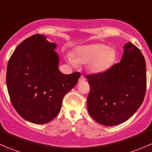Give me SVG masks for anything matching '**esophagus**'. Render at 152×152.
I'll use <instances>...</instances> for the list:
<instances>
[{"label": "esophagus", "instance_id": "obj_1", "mask_svg": "<svg viewBox=\"0 0 152 152\" xmlns=\"http://www.w3.org/2000/svg\"><path fill=\"white\" fill-rule=\"evenodd\" d=\"M85 76H81L80 78H79V82H84V81H85Z\"/></svg>", "mask_w": 152, "mask_h": 152}]
</instances>
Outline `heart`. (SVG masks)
I'll return each instance as SVG.
<instances>
[{
  "label": "heart",
  "mask_w": 152,
  "mask_h": 152,
  "mask_svg": "<svg viewBox=\"0 0 152 152\" xmlns=\"http://www.w3.org/2000/svg\"><path fill=\"white\" fill-rule=\"evenodd\" d=\"M114 52L104 44H91L76 48L73 56L67 57L73 66L89 63L88 67L93 73H102L110 67L114 60Z\"/></svg>",
  "instance_id": "heart-1"
}]
</instances>
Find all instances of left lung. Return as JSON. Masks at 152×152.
<instances>
[{
    "label": "left lung",
    "instance_id": "obj_1",
    "mask_svg": "<svg viewBox=\"0 0 152 152\" xmlns=\"http://www.w3.org/2000/svg\"><path fill=\"white\" fill-rule=\"evenodd\" d=\"M90 115L112 126L128 120L142 104L146 90L145 61L141 51L129 42L121 61L102 73L87 75Z\"/></svg>",
    "mask_w": 152,
    "mask_h": 152
}]
</instances>
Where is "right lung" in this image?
<instances>
[{"label":"right lung","instance_id":"right-lung-1","mask_svg":"<svg viewBox=\"0 0 152 152\" xmlns=\"http://www.w3.org/2000/svg\"><path fill=\"white\" fill-rule=\"evenodd\" d=\"M56 44L34 34L23 41L7 65V85L11 102L18 114L31 123L53 120L61 110L64 96L76 85L80 73L66 75L58 69Z\"/></svg>","mask_w":152,"mask_h":152}]
</instances>
